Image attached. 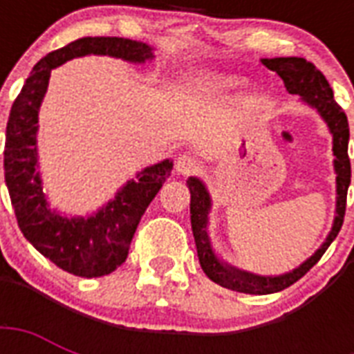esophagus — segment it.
<instances>
[{
    "label": "esophagus",
    "instance_id": "34e87169",
    "mask_svg": "<svg viewBox=\"0 0 354 354\" xmlns=\"http://www.w3.org/2000/svg\"><path fill=\"white\" fill-rule=\"evenodd\" d=\"M202 169V163H200L196 158L189 154H183L180 158H176L174 161V171L178 174H182V176H189V174H194V172H198Z\"/></svg>",
    "mask_w": 354,
    "mask_h": 354
}]
</instances>
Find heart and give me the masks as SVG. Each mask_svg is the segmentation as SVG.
<instances>
[{
    "label": "heart",
    "instance_id": "obj_1",
    "mask_svg": "<svg viewBox=\"0 0 354 354\" xmlns=\"http://www.w3.org/2000/svg\"><path fill=\"white\" fill-rule=\"evenodd\" d=\"M216 84L227 86V84H233V80L232 79H218V80H216Z\"/></svg>",
    "mask_w": 354,
    "mask_h": 354
}]
</instances>
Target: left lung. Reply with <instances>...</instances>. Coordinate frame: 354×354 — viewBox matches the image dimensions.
<instances>
[{
	"label": "left lung",
	"mask_w": 354,
	"mask_h": 354,
	"mask_svg": "<svg viewBox=\"0 0 354 354\" xmlns=\"http://www.w3.org/2000/svg\"><path fill=\"white\" fill-rule=\"evenodd\" d=\"M263 64L268 69L279 75L285 82L288 93L301 95L303 101H307L322 113V118L327 121L330 132H333V150H335V167H336V183H338V204H336V218L333 232L329 233L327 241L313 257L296 268L290 274L279 275V277H261V275L248 274L241 270L224 266L218 263L215 253L211 252L209 239L205 232L207 224V211H209V194L198 182L196 178H189L187 187L191 191V226H193L194 242H196V252L202 270L211 281L216 285L230 288L235 292L244 294H272L283 288H288L297 279H301L314 264L318 263L325 250L335 241L338 232L344 224L347 205V189L351 183V161L347 154V145H349V122H347L346 112L342 110L340 104L335 101V93L329 86L324 73L319 71L313 62L305 58L297 57H279V58H263Z\"/></svg>",
	"instance_id": "1"
}]
</instances>
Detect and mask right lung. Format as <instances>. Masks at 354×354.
<instances>
[{
  "instance_id": "add662e5",
  "label": "right lung",
  "mask_w": 354,
  "mask_h": 354,
  "mask_svg": "<svg viewBox=\"0 0 354 354\" xmlns=\"http://www.w3.org/2000/svg\"><path fill=\"white\" fill-rule=\"evenodd\" d=\"M91 53L130 62L152 58L147 44L115 36H86L46 55L32 68L10 108L3 160L5 182L24 236L58 268L79 277H101L124 263L145 209L171 176L172 169L169 160L145 169L138 174V180L128 182L119 191L113 202L90 218L68 221L47 209L36 172L38 108L49 84L51 69Z\"/></svg>"
}]
</instances>
